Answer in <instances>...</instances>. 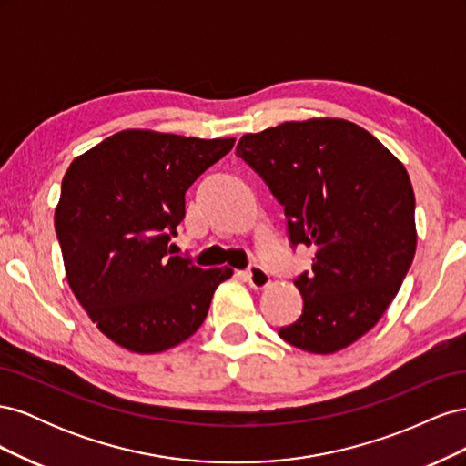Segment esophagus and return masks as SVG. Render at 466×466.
Returning <instances> with one entry per match:
<instances>
[{
  "label": "esophagus",
  "instance_id": "1",
  "mask_svg": "<svg viewBox=\"0 0 466 466\" xmlns=\"http://www.w3.org/2000/svg\"><path fill=\"white\" fill-rule=\"evenodd\" d=\"M245 279L248 281L250 288L262 289V288H266L268 284H270V274H268L262 266L252 264L248 270L245 272Z\"/></svg>",
  "mask_w": 466,
  "mask_h": 466
}]
</instances>
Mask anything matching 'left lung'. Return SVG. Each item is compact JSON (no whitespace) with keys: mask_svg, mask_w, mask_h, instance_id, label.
Segmentation results:
<instances>
[{"mask_svg":"<svg viewBox=\"0 0 466 466\" xmlns=\"http://www.w3.org/2000/svg\"><path fill=\"white\" fill-rule=\"evenodd\" d=\"M284 206L291 247L315 248L293 279L301 317L278 334L334 354L371 330L414 260V190L404 165L368 130L340 118L286 122L237 144Z\"/></svg>","mask_w":466,"mask_h":466,"instance_id":"8db88e82","label":"left lung"}]
</instances>
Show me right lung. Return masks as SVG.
Segmentation results:
<instances>
[{
  "label": "right lung",
  "instance_id": "obj_1",
  "mask_svg": "<svg viewBox=\"0 0 466 466\" xmlns=\"http://www.w3.org/2000/svg\"><path fill=\"white\" fill-rule=\"evenodd\" d=\"M233 144L124 130L69 165L54 216L67 284L115 344L157 354L185 342L231 278V268H198L168 243L187 190Z\"/></svg>",
  "mask_w": 466,
  "mask_h": 466
}]
</instances>
